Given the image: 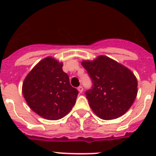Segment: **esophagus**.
I'll return each instance as SVG.
<instances>
[{
  "mask_svg": "<svg viewBox=\"0 0 156 156\" xmlns=\"http://www.w3.org/2000/svg\"><path fill=\"white\" fill-rule=\"evenodd\" d=\"M78 92L79 93H82L83 91V87H82V86H80V87H78Z\"/></svg>",
  "mask_w": 156,
  "mask_h": 156,
  "instance_id": "34e87169",
  "label": "esophagus"
}]
</instances>
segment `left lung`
Wrapping results in <instances>:
<instances>
[{"label": "left lung", "instance_id": "left-lung-1", "mask_svg": "<svg viewBox=\"0 0 156 156\" xmlns=\"http://www.w3.org/2000/svg\"><path fill=\"white\" fill-rule=\"evenodd\" d=\"M93 83L86 91L92 111L103 120L118 118L132 106L138 93V81L130 69L106 56L83 61Z\"/></svg>", "mask_w": 156, "mask_h": 156}]
</instances>
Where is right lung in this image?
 Wrapping results in <instances>:
<instances>
[{"label": "right lung", "instance_id": "1", "mask_svg": "<svg viewBox=\"0 0 156 156\" xmlns=\"http://www.w3.org/2000/svg\"><path fill=\"white\" fill-rule=\"evenodd\" d=\"M63 63L45 57L30 70L23 83V95L31 110L43 118L59 120L71 111L78 91L69 83Z\"/></svg>", "mask_w": 156, "mask_h": 156}]
</instances>
